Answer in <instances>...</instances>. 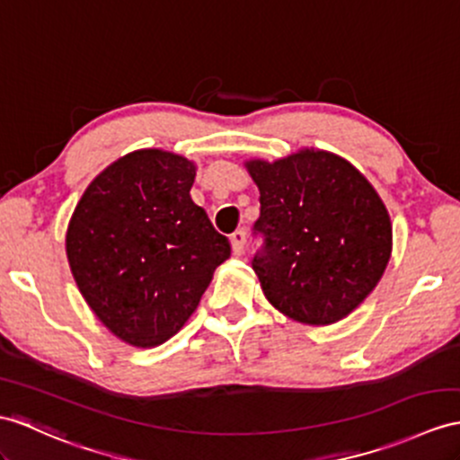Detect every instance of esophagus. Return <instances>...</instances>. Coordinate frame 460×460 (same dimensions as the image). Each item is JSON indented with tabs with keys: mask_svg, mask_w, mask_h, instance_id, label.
I'll use <instances>...</instances> for the list:
<instances>
[{
	"mask_svg": "<svg viewBox=\"0 0 460 460\" xmlns=\"http://www.w3.org/2000/svg\"><path fill=\"white\" fill-rule=\"evenodd\" d=\"M230 243H232V250L236 255H242L245 250V232L243 230H236L230 236Z\"/></svg>",
	"mask_w": 460,
	"mask_h": 460,
	"instance_id": "34e87169",
	"label": "esophagus"
}]
</instances>
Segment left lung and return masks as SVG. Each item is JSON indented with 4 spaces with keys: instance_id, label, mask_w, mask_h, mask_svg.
Masks as SVG:
<instances>
[{
    "instance_id": "obj_1",
    "label": "left lung",
    "mask_w": 460,
    "mask_h": 460,
    "mask_svg": "<svg viewBox=\"0 0 460 460\" xmlns=\"http://www.w3.org/2000/svg\"><path fill=\"white\" fill-rule=\"evenodd\" d=\"M260 187L261 240L252 267L267 300L298 322L345 318L390 260V217L373 185L340 155L305 150L248 164Z\"/></svg>"
}]
</instances>
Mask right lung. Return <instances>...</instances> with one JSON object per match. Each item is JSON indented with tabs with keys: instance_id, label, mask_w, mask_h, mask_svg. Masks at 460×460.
Masks as SVG:
<instances>
[{
	"instance_id": "1",
	"label": "right lung",
	"mask_w": 460,
	"mask_h": 460,
	"mask_svg": "<svg viewBox=\"0 0 460 460\" xmlns=\"http://www.w3.org/2000/svg\"><path fill=\"white\" fill-rule=\"evenodd\" d=\"M195 165L138 150L87 187L66 234L77 287L95 316L137 347L170 340L199 306L228 238L193 203Z\"/></svg>"
}]
</instances>
